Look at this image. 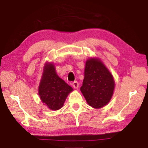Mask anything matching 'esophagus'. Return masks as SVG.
<instances>
[{"instance_id": "obj_1", "label": "esophagus", "mask_w": 148, "mask_h": 148, "mask_svg": "<svg viewBox=\"0 0 148 148\" xmlns=\"http://www.w3.org/2000/svg\"><path fill=\"white\" fill-rule=\"evenodd\" d=\"M72 86H73L74 88H78V86H79L78 82H76V81H74V82H72Z\"/></svg>"}]
</instances>
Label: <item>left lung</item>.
I'll use <instances>...</instances> for the list:
<instances>
[{
	"instance_id": "obj_1",
	"label": "left lung",
	"mask_w": 148,
	"mask_h": 148,
	"mask_svg": "<svg viewBox=\"0 0 148 148\" xmlns=\"http://www.w3.org/2000/svg\"><path fill=\"white\" fill-rule=\"evenodd\" d=\"M114 87L113 76L100 59L86 60L80 90L88 105L98 109L104 106L111 100Z\"/></svg>"
}]
</instances>
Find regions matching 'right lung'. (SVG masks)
I'll use <instances>...</instances> for the list:
<instances>
[{"mask_svg":"<svg viewBox=\"0 0 148 148\" xmlns=\"http://www.w3.org/2000/svg\"><path fill=\"white\" fill-rule=\"evenodd\" d=\"M73 89L61 79L52 63L45 64L38 87V95L48 108L58 110L63 106L66 99Z\"/></svg>","mask_w":148,"mask_h":148,"instance_id":"add662e5","label":"right lung"}]
</instances>
